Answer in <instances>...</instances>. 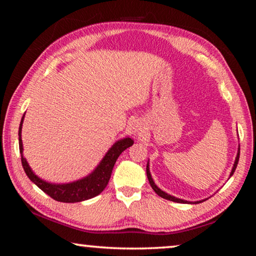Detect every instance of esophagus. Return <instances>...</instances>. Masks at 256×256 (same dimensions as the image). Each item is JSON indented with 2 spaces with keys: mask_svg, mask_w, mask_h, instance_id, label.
<instances>
[{
  "mask_svg": "<svg viewBox=\"0 0 256 256\" xmlns=\"http://www.w3.org/2000/svg\"><path fill=\"white\" fill-rule=\"evenodd\" d=\"M133 130H134V132H136V133H138H138H140V134H141V132H142V128L140 126V125H138V124L136 125V126H134V128H133Z\"/></svg>",
  "mask_w": 256,
  "mask_h": 256,
  "instance_id": "1",
  "label": "esophagus"
}]
</instances>
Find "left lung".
Wrapping results in <instances>:
<instances>
[{
  "instance_id": "left-lung-1",
  "label": "left lung",
  "mask_w": 256,
  "mask_h": 256,
  "mask_svg": "<svg viewBox=\"0 0 256 256\" xmlns=\"http://www.w3.org/2000/svg\"><path fill=\"white\" fill-rule=\"evenodd\" d=\"M238 160H240V146H238V151H237V156H236V159H235V162H234V166L232 168V172H230V175H229V178L232 176L234 172H235V170L237 167V164H238ZM146 176H148V180H149V183L151 185V188H152V190H154L156 193L158 194L159 196H162V198H166V200H170V201H172V202H177V203H190V204H198V203H201L203 201L208 200V198H203V200L201 201H194V202H190V201H186V200H183V198H176L174 196H170V194H168L166 192H164L162 190H160L157 185L154 184V182L152 180V177H151V174H150V168H149V162L148 164H146Z\"/></svg>"
}]
</instances>
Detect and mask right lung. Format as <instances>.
Returning a JSON list of instances; mask_svg holds the SVG:
<instances>
[{
    "mask_svg": "<svg viewBox=\"0 0 256 256\" xmlns=\"http://www.w3.org/2000/svg\"><path fill=\"white\" fill-rule=\"evenodd\" d=\"M26 114V112H24ZM24 114L21 118L20 126H19V150L21 154V162H22L24 170L29 180L32 182L34 185H37L42 190H44L46 194L54 198V200L58 202L64 203H74V202H81L84 200H89L97 196L100 194L110 182L112 168L116 160L120 157V154L123 152L125 149L131 146L134 141L133 138L130 136H125L120 140L116 141L112 144L110 150L107 151L104 158L100 160V162L97 164V167L90 172L89 175L82 178L70 182V183H62L56 184L50 183V182L44 180L37 176L32 172V167L29 166L27 159L24 156V146H22V138H21V131H22V123L24 120Z\"/></svg>",
    "mask_w": 256,
    "mask_h": 256,
    "instance_id": "obj_1",
    "label": "right lung"
}]
</instances>
